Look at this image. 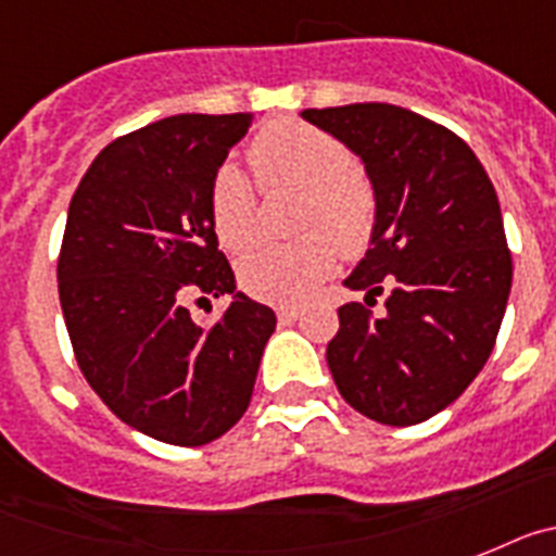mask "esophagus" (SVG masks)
<instances>
[{
	"instance_id": "obj_1",
	"label": "esophagus",
	"mask_w": 556,
	"mask_h": 556,
	"mask_svg": "<svg viewBox=\"0 0 556 556\" xmlns=\"http://www.w3.org/2000/svg\"><path fill=\"white\" fill-rule=\"evenodd\" d=\"M277 316H279V321H282V325H293V321L299 318V311H296V307L282 305V307H277Z\"/></svg>"
}]
</instances>
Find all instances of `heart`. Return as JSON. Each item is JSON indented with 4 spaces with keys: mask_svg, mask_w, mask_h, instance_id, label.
<instances>
[{
    "mask_svg": "<svg viewBox=\"0 0 556 556\" xmlns=\"http://www.w3.org/2000/svg\"><path fill=\"white\" fill-rule=\"evenodd\" d=\"M249 156L263 185L305 192L299 229L311 235L296 243H260L245 251L240 282L260 299L299 305L330 277L338 249L358 254L369 243L375 198L352 170L344 144L313 125L293 119L268 125L254 137ZM210 218L226 249L238 251L257 238V192L249 173L235 162L220 164L212 176Z\"/></svg>",
    "mask_w": 556,
    "mask_h": 556,
    "instance_id": "heart-1",
    "label": "heart"
}]
</instances>
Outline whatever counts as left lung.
<instances>
[{"label": "left lung", "mask_w": 556, "mask_h": 556, "mask_svg": "<svg viewBox=\"0 0 556 556\" xmlns=\"http://www.w3.org/2000/svg\"><path fill=\"white\" fill-rule=\"evenodd\" d=\"M364 164L375 226L344 285L384 313L338 307L327 366L364 417L417 425L453 403L490 358L511 288V257L490 176L453 131L389 103L305 109Z\"/></svg>", "instance_id": "8db88e82"}]
</instances>
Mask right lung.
Instances as JSON below:
<instances>
[{
    "label": "right lung",
    "mask_w": 556,
    "mask_h": 556,
    "mask_svg": "<svg viewBox=\"0 0 556 556\" xmlns=\"http://www.w3.org/2000/svg\"><path fill=\"white\" fill-rule=\"evenodd\" d=\"M254 114H176L105 144L72 195L58 296L84 378L144 437L195 447L249 408L277 327L238 291L210 218L212 176ZM229 295L218 323L186 299Z\"/></svg>",
    "instance_id": "right-lung-1"
}]
</instances>
